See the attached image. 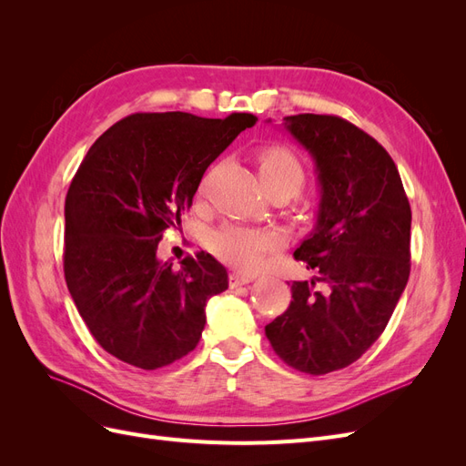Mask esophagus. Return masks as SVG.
I'll return each mask as SVG.
<instances>
[{
    "label": "esophagus",
    "instance_id": "34e87169",
    "mask_svg": "<svg viewBox=\"0 0 466 466\" xmlns=\"http://www.w3.org/2000/svg\"><path fill=\"white\" fill-rule=\"evenodd\" d=\"M255 279V276H248V274H241V272H231L229 274V286L231 288H241L247 286L248 281Z\"/></svg>",
    "mask_w": 466,
    "mask_h": 466
}]
</instances>
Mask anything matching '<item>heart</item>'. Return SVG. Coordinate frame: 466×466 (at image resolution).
I'll return each mask as SVG.
<instances>
[{
  "label": "heart",
  "instance_id": "b5f03b06",
  "mask_svg": "<svg viewBox=\"0 0 466 466\" xmlns=\"http://www.w3.org/2000/svg\"><path fill=\"white\" fill-rule=\"evenodd\" d=\"M258 173L268 192L293 196L305 182V167L286 146H266L258 151ZM284 245V235L270 228H250L241 223H225L209 235L214 255L237 270L250 272L258 268L266 255Z\"/></svg>",
  "mask_w": 466,
  "mask_h": 466
}]
</instances>
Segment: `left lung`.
Returning a JSON list of instances; mask_svg holds the SVG:
<instances>
[{"instance_id": "left-lung-1", "label": "left lung", "mask_w": 466, "mask_h": 466, "mask_svg": "<svg viewBox=\"0 0 466 466\" xmlns=\"http://www.w3.org/2000/svg\"><path fill=\"white\" fill-rule=\"evenodd\" d=\"M286 128L317 165V225L293 252L317 278L293 281L289 307L264 330L289 368L324 375L383 334L410 276L412 211L390 155L358 126L295 115ZM317 280L329 289L315 290Z\"/></svg>"}]
</instances>
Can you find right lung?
<instances>
[{
  "label": "right lung",
  "instance_id": "obj_1",
  "mask_svg": "<svg viewBox=\"0 0 466 466\" xmlns=\"http://www.w3.org/2000/svg\"><path fill=\"white\" fill-rule=\"evenodd\" d=\"M257 116L136 112L96 139L66 196L64 276L81 319L110 356L139 370L185 358L200 342L206 303L228 289L208 252L175 268L157 258L206 168Z\"/></svg>",
  "mask_w": 466,
  "mask_h": 466
}]
</instances>
